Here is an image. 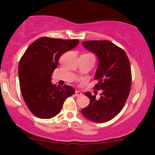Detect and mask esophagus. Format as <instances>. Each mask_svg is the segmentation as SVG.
Segmentation results:
<instances>
[{
  "label": "esophagus",
  "instance_id": "1",
  "mask_svg": "<svg viewBox=\"0 0 155 155\" xmlns=\"http://www.w3.org/2000/svg\"><path fill=\"white\" fill-rule=\"evenodd\" d=\"M75 95H76V96H80V95H81V92H79V91H78V90H76V91L75 92Z\"/></svg>",
  "mask_w": 155,
  "mask_h": 155
}]
</instances>
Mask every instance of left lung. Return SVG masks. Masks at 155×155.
<instances>
[{"instance_id":"obj_1","label":"left lung","mask_w":155,"mask_h":155,"mask_svg":"<svg viewBox=\"0 0 155 155\" xmlns=\"http://www.w3.org/2000/svg\"><path fill=\"white\" fill-rule=\"evenodd\" d=\"M83 46L98 58L94 89L101 90L99 98L85 92L90 105L81 110L92 122L103 123L112 120L122 111L131 89L132 74L130 61L123 49L109 41H87Z\"/></svg>"}]
</instances>
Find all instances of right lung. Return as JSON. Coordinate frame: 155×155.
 <instances>
[{
    "label": "right lung",
    "mask_w": 155,
    "mask_h": 155,
    "mask_svg": "<svg viewBox=\"0 0 155 155\" xmlns=\"http://www.w3.org/2000/svg\"><path fill=\"white\" fill-rule=\"evenodd\" d=\"M77 39L42 37L33 41L21 58L18 67L21 92L25 102L35 117L50 119L61 111L75 90L68 85L53 84L51 76L60 57L79 44Z\"/></svg>",
    "instance_id": "obj_1"
}]
</instances>
